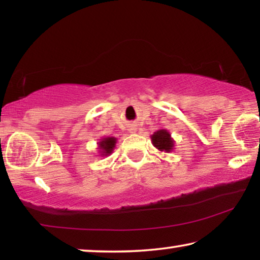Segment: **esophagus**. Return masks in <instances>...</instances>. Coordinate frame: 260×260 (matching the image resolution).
Masks as SVG:
<instances>
[{
	"instance_id": "1",
	"label": "esophagus",
	"mask_w": 260,
	"mask_h": 260,
	"mask_svg": "<svg viewBox=\"0 0 260 260\" xmlns=\"http://www.w3.org/2000/svg\"><path fill=\"white\" fill-rule=\"evenodd\" d=\"M135 131V128H134V127H131V128H129V132H132V133H133V132Z\"/></svg>"
}]
</instances>
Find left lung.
<instances>
[{
  "label": "left lung",
  "instance_id": "obj_1",
  "mask_svg": "<svg viewBox=\"0 0 260 260\" xmlns=\"http://www.w3.org/2000/svg\"><path fill=\"white\" fill-rule=\"evenodd\" d=\"M152 141L153 145L156 147L158 150H162V152H170L173 149V140L170 138V134L167 131L161 129L155 132L152 135Z\"/></svg>",
  "mask_w": 260,
  "mask_h": 260
}]
</instances>
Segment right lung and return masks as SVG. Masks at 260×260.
Here are the masks:
<instances>
[{"label":"right lung","mask_w":260,"mask_h":260,"mask_svg":"<svg viewBox=\"0 0 260 260\" xmlns=\"http://www.w3.org/2000/svg\"><path fill=\"white\" fill-rule=\"evenodd\" d=\"M114 145H115V139L114 138H106V139H103L102 141L99 142V147L100 149L103 150V154L102 155H108L112 153V150L114 148Z\"/></svg>","instance_id":"right-lung-1"}]
</instances>
